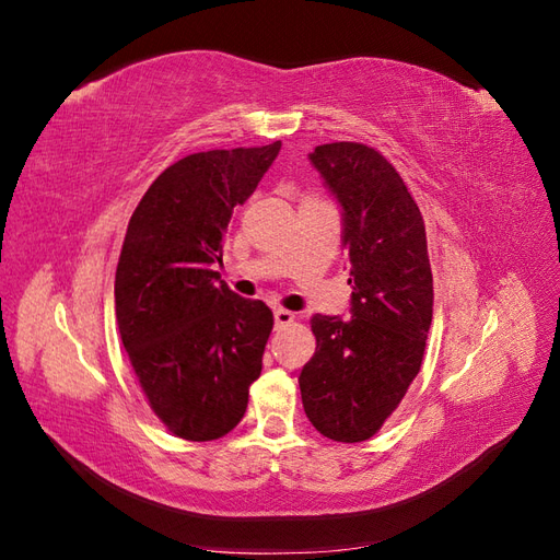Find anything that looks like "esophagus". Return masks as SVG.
<instances>
[{
    "instance_id": "1",
    "label": "esophagus",
    "mask_w": 560,
    "mask_h": 560,
    "mask_svg": "<svg viewBox=\"0 0 560 560\" xmlns=\"http://www.w3.org/2000/svg\"><path fill=\"white\" fill-rule=\"evenodd\" d=\"M276 327H287V325H292L294 322V313L292 311H284V308H276Z\"/></svg>"
}]
</instances>
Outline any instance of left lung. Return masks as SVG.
I'll use <instances>...</instances> for the list:
<instances>
[{
    "instance_id": "8db88e82",
    "label": "left lung",
    "mask_w": 560,
    "mask_h": 560,
    "mask_svg": "<svg viewBox=\"0 0 560 560\" xmlns=\"http://www.w3.org/2000/svg\"><path fill=\"white\" fill-rule=\"evenodd\" d=\"M311 161L343 208L352 317H311L317 348L299 387L319 434L358 444L383 428L420 371L434 303L425 222L381 151L331 142Z\"/></svg>"
}]
</instances>
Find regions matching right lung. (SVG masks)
Segmentation results:
<instances>
[{
	"mask_svg": "<svg viewBox=\"0 0 560 560\" xmlns=\"http://www.w3.org/2000/svg\"><path fill=\"white\" fill-rule=\"evenodd\" d=\"M280 142L184 156L135 208L116 266L121 341L142 393L173 434L212 442L245 416L273 313L219 280L235 206L254 194Z\"/></svg>",
	"mask_w": 560,
	"mask_h": 560,
	"instance_id": "right-lung-1",
	"label": "right lung"
}]
</instances>
